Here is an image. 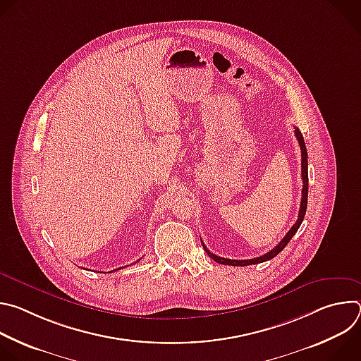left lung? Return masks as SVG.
Listing matches in <instances>:
<instances>
[{
    "instance_id": "8db88e82",
    "label": "left lung",
    "mask_w": 361,
    "mask_h": 361,
    "mask_svg": "<svg viewBox=\"0 0 361 361\" xmlns=\"http://www.w3.org/2000/svg\"><path fill=\"white\" fill-rule=\"evenodd\" d=\"M295 133V137L298 140V144H300V149H301V178H302V190H301V202H300V212H298V219L295 221V224L288 230V233L284 235V238L273 248L270 250L269 252H266L264 255H260V257H255V259H250V260H230V259H224V257H219L216 254H213L207 247H205V244L202 243V247L205 250V252H207L212 259L216 262V263H220V264H226V266H238V267H244V266H251V264H259V263H263V262H267V260H271L273 257H276L287 244L288 241L293 238V235L297 233V230L300 228L301 223H302V219L305 216V210H307V195H308V171H307V148H305V144H304V138H302V134L298 128L294 130Z\"/></svg>"
}]
</instances>
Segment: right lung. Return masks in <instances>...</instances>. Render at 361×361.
I'll list each match as a JSON object with an SVG mask.
<instances>
[{
	"instance_id": "1",
	"label": "right lung",
	"mask_w": 361,
	"mask_h": 361,
	"mask_svg": "<svg viewBox=\"0 0 361 361\" xmlns=\"http://www.w3.org/2000/svg\"><path fill=\"white\" fill-rule=\"evenodd\" d=\"M137 262H138V260H137ZM109 273H111V271H109Z\"/></svg>"
}]
</instances>
